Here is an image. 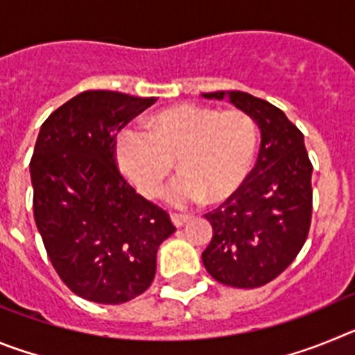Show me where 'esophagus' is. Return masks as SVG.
Listing matches in <instances>:
<instances>
[{"instance_id": "34e87169", "label": "esophagus", "mask_w": 355, "mask_h": 355, "mask_svg": "<svg viewBox=\"0 0 355 355\" xmlns=\"http://www.w3.org/2000/svg\"><path fill=\"white\" fill-rule=\"evenodd\" d=\"M171 220H172V224L175 225V227H181V225H184L188 220H190V216L181 215V213H172Z\"/></svg>"}]
</instances>
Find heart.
I'll use <instances>...</instances> for the list:
<instances>
[{
	"mask_svg": "<svg viewBox=\"0 0 355 355\" xmlns=\"http://www.w3.org/2000/svg\"><path fill=\"white\" fill-rule=\"evenodd\" d=\"M258 149L256 122L243 110L218 112L199 105L163 110L140 126H124L115 137V162L144 197H156L174 168L183 174L168 187L172 206L196 205L208 197L220 202L249 178Z\"/></svg>",
	"mask_w": 355,
	"mask_h": 355,
	"instance_id": "b5f03b06",
	"label": "heart"
}]
</instances>
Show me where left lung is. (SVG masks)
Here are the masks:
<instances>
[{"label": "left lung", "instance_id": "left-lung-1", "mask_svg": "<svg viewBox=\"0 0 355 355\" xmlns=\"http://www.w3.org/2000/svg\"><path fill=\"white\" fill-rule=\"evenodd\" d=\"M252 117L261 131L256 167L240 190L206 218L213 238L202 263L225 286L258 288L291 265L311 225L313 165L304 135L277 106L240 90L202 94Z\"/></svg>", "mask_w": 355, "mask_h": 355}]
</instances>
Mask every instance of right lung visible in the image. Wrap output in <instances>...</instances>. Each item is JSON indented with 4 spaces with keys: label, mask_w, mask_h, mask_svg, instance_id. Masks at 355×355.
Masks as SVG:
<instances>
[{
    "label": "right lung",
    "mask_w": 355,
    "mask_h": 355,
    "mask_svg": "<svg viewBox=\"0 0 355 355\" xmlns=\"http://www.w3.org/2000/svg\"><path fill=\"white\" fill-rule=\"evenodd\" d=\"M156 97L87 90L55 110L30 162L33 215L56 274L72 293L122 304L153 283L156 252L175 231L165 209L121 175L115 137Z\"/></svg>",
    "instance_id": "obj_1"
}]
</instances>
